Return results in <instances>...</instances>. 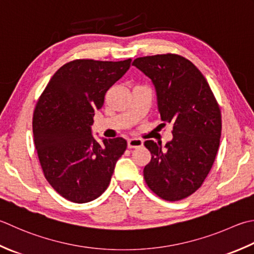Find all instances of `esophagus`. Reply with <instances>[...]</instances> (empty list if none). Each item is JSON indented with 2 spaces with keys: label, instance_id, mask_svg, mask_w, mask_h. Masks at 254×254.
I'll return each mask as SVG.
<instances>
[{
  "label": "esophagus",
  "instance_id": "esophagus-1",
  "mask_svg": "<svg viewBox=\"0 0 254 254\" xmlns=\"http://www.w3.org/2000/svg\"><path fill=\"white\" fill-rule=\"evenodd\" d=\"M143 146V141L141 138H128L127 140V147L128 148H136Z\"/></svg>",
  "mask_w": 254,
  "mask_h": 254
}]
</instances>
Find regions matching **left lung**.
Segmentation results:
<instances>
[{"label":"left lung","mask_w":254,"mask_h":254,"mask_svg":"<svg viewBox=\"0 0 254 254\" xmlns=\"http://www.w3.org/2000/svg\"><path fill=\"white\" fill-rule=\"evenodd\" d=\"M132 64L151 79L162 121L173 124V138L164 147L152 140L144 143L152 154L144 180L162 199H184L201 186L215 162L219 106L199 69L180 55L140 57Z\"/></svg>","instance_id":"obj_1"}]
</instances>
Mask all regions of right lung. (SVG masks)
Here are the masks:
<instances>
[{"label":"right lung","mask_w":254,"mask_h":254,"mask_svg":"<svg viewBox=\"0 0 254 254\" xmlns=\"http://www.w3.org/2000/svg\"><path fill=\"white\" fill-rule=\"evenodd\" d=\"M130 64L131 59H77L64 64L35 108L34 142L44 175L59 195L72 202H89L102 195L127 150L123 137H102L99 143L91 126L108 89Z\"/></svg>","instance_id":"add662e5"}]
</instances>
